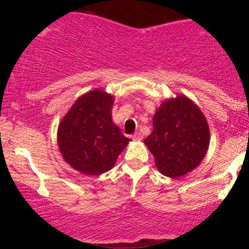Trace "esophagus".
Here are the masks:
<instances>
[{"instance_id": "esophagus-1", "label": "esophagus", "mask_w": 249, "mask_h": 249, "mask_svg": "<svg viewBox=\"0 0 249 249\" xmlns=\"http://www.w3.org/2000/svg\"><path fill=\"white\" fill-rule=\"evenodd\" d=\"M132 139H133V141H142V136L139 132H137V133L132 134Z\"/></svg>"}]
</instances>
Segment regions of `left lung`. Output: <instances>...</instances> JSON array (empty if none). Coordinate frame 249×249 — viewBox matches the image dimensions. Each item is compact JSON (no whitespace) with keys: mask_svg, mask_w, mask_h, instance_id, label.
<instances>
[{"mask_svg":"<svg viewBox=\"0 0 249 249\" xmlns=\"http://www.w3.org/2000/svg\"><path fill=\"white\" fill-rule=\"evenodd\" d=\"M164 176L178 178L194 170L210 145L206 118L184 96L162 103L153 117V131L144 141Z\"/></svg>","mask_w":249,"mask_h":249,"instance_id":"8db88e82","label":"left lung"}]
</instances>
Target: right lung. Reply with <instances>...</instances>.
Listing matches in <instances>:
<instances>
[{
    "instance_id": "obj_1",
    "label": "right lung",
    "mask_w": 249,
    "mask_h": 249,
    "mask_svg": "<svg viewBox=\"0 0 249 249\" xmlns=\"http://www.w3.org/2000/svg\"><path fill=\"white\" fill-rule=\"evenodd\" d=\"M112 96L93 90L77 99L59 124V151L79 172L88 176L107 172L131 141L112 123Z\"/></svg>"
}]
</instances>
